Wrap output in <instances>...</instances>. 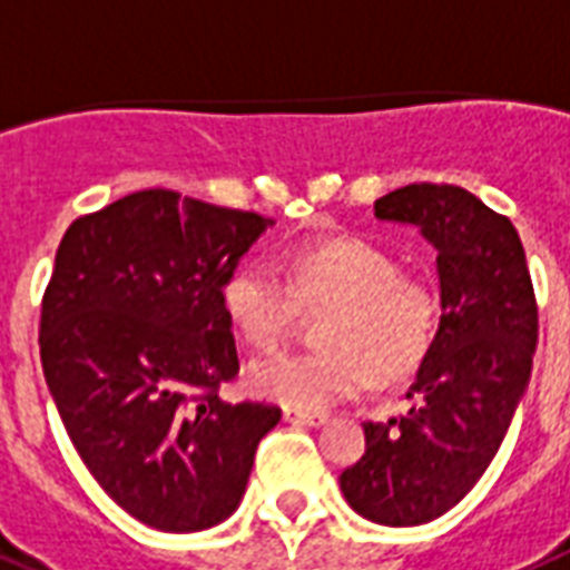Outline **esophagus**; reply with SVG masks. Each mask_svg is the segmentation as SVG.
Here are the masks:
<instances>
[{
    "instance_id": "esophagus-1",
    "label": "esophagus",
    "mask_w": 570,
    "mask_h": 570,
    "mask_svg": "<svg viewBox=\"0 0 570 570\" xmlns=\"http://www.w3.org/2000/svg\"><path fill=\"white\" fill-rule=\"evenodd\" d=\"M285 422L291 425H324V413H306V410H285Z\"/></svg>"
}]
</instances>
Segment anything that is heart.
Masks as SVG:
<instances>
[{"label": "heart", "mask_w": 570, "mask_h": 570, "mask_svg": "<svg viewBox=\"0 0 570 570\" xmlns=\"http://www.w3.org/2000/svg\"><path fill=\"white\" fill-rule=\"evenodd\" d=\"M223 306L249 345L271 347L321 315V351L258 356L246 381L291 410H324L377 383L413 377L434 351L443 299L428 276L401 271L390 246L365 235L308 240L282 258H246L223 282Z\"/></svg>", "instance_id": "1"}]
</instances>
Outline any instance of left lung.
<instances>
[{
    "mask_svg": "<svg viewBox=\"0 0 570 570\" xmlns=\"http://www.w3.org/2000/svg\"><path fill=\"white\" fill-rule=\"evenodd\" d=\"M374 216L422 228L436 246L443 324L401 419L365 422V454L342 473L351 509L383 527H419L482 479L523 399L538 303L518 228L454 184H407Z\"/></svg>",
    "mask_w": 570,
    "mask_h": 570,
    "instance_id": "left-lung-1",
    "label": "left lung"
}]
</instances>
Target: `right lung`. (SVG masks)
<instances>
[{"instance_id": "right-lung-1", "label": "right lung", "mask_w": 570, "mask_h": 570, "mask_svg": "<svg viewBox=\"0 0 570 570\" xmlns=\"http://www.w3.org/2000/svg\"><path fill=\"white\" fill-rule=\"evenodd\" d=\"M271 216L139 189L70 223L41 299V365L73 449L163 532L237 509L276 404L219 399L240 372L223 282Z\"/></svg>"}]
</instances>
